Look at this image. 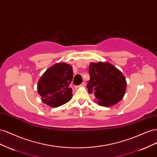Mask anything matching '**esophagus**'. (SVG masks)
Masks as SVG:
<instances>
[{"instance_id":"obj_1","label":"esophagus","mask_w":157,"mask_h":157,"mask_svg":"<svg viewBox=\"0 0 157 157\" xmlns=\"http://www.w3.org/2000/svg\"><path fill=\"white\" fill-rule=\"evenodd\" d=\"M85 86V83H84V82H82L81 84L79 85V86H78V87H83V86Z\"/></svg>"}]
</instances>
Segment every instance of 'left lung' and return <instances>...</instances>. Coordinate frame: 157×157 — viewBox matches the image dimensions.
<instances>
[{
	"label": "left lung",
	"instance_id": "1",
	"mask_svg": "<svg viewBox=\"0 0 157 157\" xmlns=\"http://www.w3.org/2000/svg\"><path fill=\"white\" fill-rule=\"evenodd\" d=\"M90 79L87 84L89 94H93L96 103L103 107H110L124 97L126 80L124 75L116 67L106 61L90 63Z\"/></svg>",
	"mask_w": 157,
	"mask_h": 157
}]
</instances>
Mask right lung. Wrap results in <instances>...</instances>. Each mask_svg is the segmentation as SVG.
I'll return each instance as SVG.
<instances>
[{
	"mask_svg": "<svg viewBox=\"0 0 157 157\" xmlns=\"http://www.w3.org/2000/svg\"><path fill=\"white\" fill-rule=\"evenodd\" d=\"M73 67L65 62L51 66L40 78L37 92L42 101L51 107H57L71 100L73 96L70 87L73 80Z\"/></svg>",
	"mask_w": 157,
	"mask_h": 157,
	"instance_id": "right-lung-1",
	"label": "right lung"
}]
</instances>
